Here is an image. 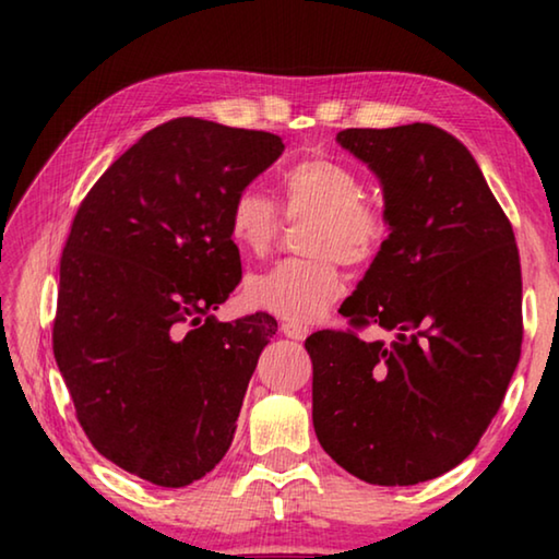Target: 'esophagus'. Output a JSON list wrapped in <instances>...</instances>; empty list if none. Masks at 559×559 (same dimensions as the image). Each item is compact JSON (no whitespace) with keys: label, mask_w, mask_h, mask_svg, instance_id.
Masks as SVG:
<instances>
[{"label":"esophagus","mask_w":559,"mask_h":559,"mask_svg":"<svg viewBox=\"0 0 559 559\" xmlns=\"http://www.w3.org/2000/svg\"><path fill=\"white\" fill-rule=\"evenodd\" d=\"M281 333L290 340H302L308 335V325L296 323V320H281Z\"/></svg>","instance_id":"1"}]
</instances>
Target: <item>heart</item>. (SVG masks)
Returning <instances> with one entry per match:
<instances>
[{"instance_id":"heart-1","label":"heart","mask_w":559,"mask_h":559,"mask_svg":"<svg viewBox=\"0 0 559 559\" xmlns=\"http://www.w3.org/2000/svg\"><path fill=\"white\" fill-rule=\"evenodd\" d=\"M362 194V177L328 155H306L281 169L278 210L253 187L239 189L226 224L243 257H266L281 234V216L288 222L308 219L300 229V251L308 257L251 276L246 300L293 320H313L333 306L345 290L340 261L353 269L367 266L392 231L384 206Z\"/></svg>"}]
</instances>
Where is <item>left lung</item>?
<instances>
[{
    "instance_id": "1",
    "label": "left lung",
    "mask_w": 559,
    "mask_h": 559,
    "mask_svg": "<svg viewBox=\"0 0 559 559\" xmlns=\"http://www.w3.org/2000/svg\"><path fill=\"white\" fill-rule=\"evenodd\" d=\"M374 169L392 234L340 313L306 340L320 447L353 476L414 486L468 456L523 345L513 226L468 147L431 122L347 128ZM393 337L367 341L365 329Z\"/></svg>"
}]
</instances>
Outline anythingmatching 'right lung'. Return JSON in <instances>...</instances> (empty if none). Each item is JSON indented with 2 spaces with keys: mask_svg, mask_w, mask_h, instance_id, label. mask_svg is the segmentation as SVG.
I'll list each match as a JSON object with an SVG mask.
<instances>
[{
  "mask_svg": "<svg viewBox=\"0 0 559 559\" xmlns=\"http://www.w3.org/2000/svg\"><path fill=\"white\" fill-rule=\"evenodd\" d=\"M283 153L278 135L175 118L112 163L61 253L53 357L100 456L163 488L231 447L246 386L276 335L269 313L216 323L241 281L234 194Z\"/></svg>",
  "mask_w": 559,
  "mask_h": 559,
  "instance_id": "1",
  "label": "right lung"
}]
</instances>
